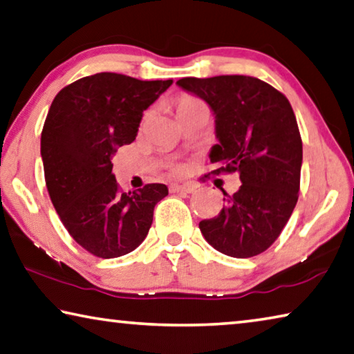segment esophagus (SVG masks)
I'll use <instances>...</instances> for the list:
<instances>
[{
	"label": "esophagus",
	"mask_w": 354,
	"mask_h": 354,
	"mask_svg": "<svg viewBox=\"0 0 354 354\" xmlns=\"http://www.w3.org/2000/svg\"><path fill=\"white\" fill-rule=\"evenodd\" d=\"M170 192H186V194H192L195 192V186L194 184H171L170 186Z\"/></svg>",
	"instance_id": "1"
}]
</instances>
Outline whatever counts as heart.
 <instances>
[{
	"label": "heart",
	"mask_w": 354,
	"mask_h": 354,
	"mask_svg": "<svg viewBox=\"0 0 354 354\" xmlns=\"http://www.w3.org/2000/svg\"><path fill=\"white\" fill-rule=\"evenodd\" d=\"M200 102H201V100H200V99H197L195 96H190V94H183V96L176 100V110H178V115L181 113L183 110H186V109H189V106H192V105H195V104H200ZM149 116H151V111H147V113H145V118H143V120L147 121ZM171 171L175 173V175H183V173H184V167H181V165H175V167L171 168Z\"/></svg>",
	"instance_id": "b5f03b06"
}]
</instances>
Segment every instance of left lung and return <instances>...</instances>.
<instances>
[{"mask_svg": "<svg viewBox=\"0 0 354 354\" xmlns=\"http://www.w3.org/2000/svg\"><path fill=\"white\" fill-rule=\"evenodd\" d=\"M179 86L205 99L216 115L218 145L212 175L239 173L243 186L228 195L216 217L200 222L216 250L250 258L271 248L299 197L302 140L288 99L248 75L186 77Z\"/></svg>", "mask_w": 354, "mask_h": 354, "instance_id": "8db88e82", "label": "left lung"}]
</instances>
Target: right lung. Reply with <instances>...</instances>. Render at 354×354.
<instances>
[{
    "instance_id": "1",
    "label": "right lung",
    "mask_w": 354,
    "mask_h": 354,
    "mask_svg": "<svg viewBox=\"0 0 354 354\" xmlns=\"http://www.w3.org/2000/svg\"><path fill=\"white\" fill-rule=\"evenodd\" d=\"M171 83L100 72L64 86L50 105L41 133L46 186L67 232L94 257L137 249L168 195L159 183L122 192L111 156L136 140L143 110Z\"/></svg>"
}]
</instances>
